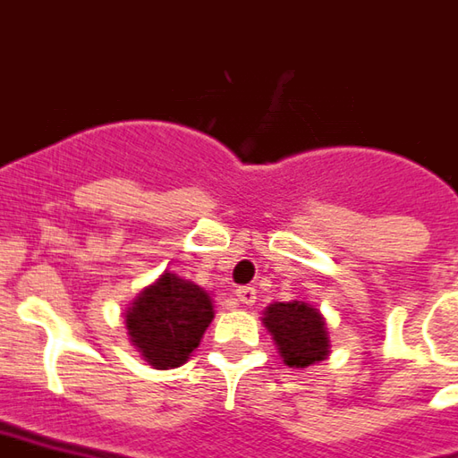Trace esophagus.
Wrapping results in <instances>:
<instances>
[{
  "mask_svg": "<svg viewBox=\"0 0 458 458\" xmlns=\"http://www.w3.org/2000/svg\"><path fill=\"white\" fill-rule=\"evenodd\" d=\"M235 295L242 305H253L256 302V288L253 286H240L235 291Z\"/></svg>",
  "mask_w": 458,
  "mask_h": 458,
  "instance_id": "esophagus-1",
  "label": "esophagus"
}]
</instances>
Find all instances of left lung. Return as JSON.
<instances>
[{"label": "left lung", "instance_id": "8db88e82", "mask_svg": "<svg viewBox=\"0 0 458 458\" xmlns=\"http://www.w3.org/2000/svg\"><path fill=\"white\" fill-rule=\"evenodd\" d=\"M276 349L288 368H307L328 356L330 340L324 317L310 302H275L263 312Z\"/></svg>", "mask_w": 458, "mask_h": 458}]
</instances>
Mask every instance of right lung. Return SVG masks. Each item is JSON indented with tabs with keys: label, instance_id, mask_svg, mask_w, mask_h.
Returning <instances> with one entry per match:
<instances>
[{
	"label": "right lung",
	"instance_id": "obj_1",
	"mask_svg": "<svg viewBox=\"0 0 458 458\" xmlns=\"http://www.w3.org/2000/svg\"><path fill=\"white\" fill-rule=\"evenodd\" d=\"M214 318L205 288L163 272L146 286L125 312V328L134 349L156 370L183 366Z\"/></svg>",
	"mask_w": 458,
	"mask_h": 458
}]
</instances>
